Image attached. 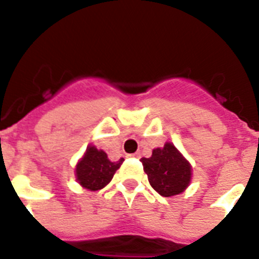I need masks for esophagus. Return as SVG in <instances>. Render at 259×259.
<instances>
[{"instance_id": "34e87169", "label": "esophagus", "mask_w": 259, "mask_h": 259, "mask_svg": "<svg viewBox=\"0 0 259 259\" xmlns=\"http://www.w3.org/2000/svg\"><path fill=\"white\" fill-rule=\"evenodd\" d=\"M130 157H137V159H139V157H141V154H139V152H136V154H132V155H129Z\"/></svg>"}]
</instances>
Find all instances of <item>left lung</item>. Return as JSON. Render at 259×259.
<instances>
[{
    "mask_svg": "<svg viewBox=\"0 0 259 259\" xmlns=\"http://www.w3.org/2000/svg\"><path fill=\"white\" fill-rule=\"evenodd\" d=\"M141 161L150 185L163 197L183 193L190 183L192 167L172 143L155 148L151 157H142Z\"/></svg>",
    "mask_w": 259,
    "mask_h": 259,
    "instance_id": "1",
    "label": "left lung"
}]
</instances>
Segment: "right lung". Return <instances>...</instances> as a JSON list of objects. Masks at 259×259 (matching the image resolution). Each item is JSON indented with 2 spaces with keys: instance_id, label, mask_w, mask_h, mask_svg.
<instances>
[{
  "instance_id": "add662e5",
  "label": "right lung",
  "mask_w": 259,
  "mask_h": 259,
  "mask_svg": "<svg viewBox=\"0 0 259 259\" xmlns=\"http://www.w3.org/2000/svg\"><path fill=\"white\" fill-rule=\"evenodd\" d=\"M122 163L123 157L118 161H111L104 151L90 146L82 160L76 165V180L89 190H100L111 183L113 175Z\"/></svg>"
}]
</instances>
